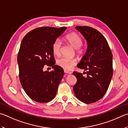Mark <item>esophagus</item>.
<instances>
[{"mask_svg":"<svg viewBox=\"0 0 128 128\" xmlns=\"http://www.w3.org/2000/svg\"><path fill=\"white\" fill-rule=\"evenodd\" d=\"M64 73H66V74H72V72H70V71H69V70H65L64 69Z\"/></svg>","mask_w":128,"mask_h":128,"instance_id":"esophagus-1","label":"esophagus"}]
</instances>
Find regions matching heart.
I'll return each mask as SVG.
<instances>
[{
    "instance_id": "1",
    "label": "heart",
    "mask_w": 128,
    "mask_h": 128,
    "mask_svg": "<svg viewBox=\"0 0 128 128\" xmlns=\"http://www.w3.org/2000/svg\"><path fill=\"white\" fill-rule=\"evenodd\" d=\"M64 40L75 48L76 52L79 55H82L84 52V48L82 45L83 40L81 37L76 33H71L65 37ZM62 50V42L59 39L55 40L52 45V51L55 55H59ZM76 60L75 58L61 57L56 61V64L65 70H70L76 64Z\"/></svg>"
}]
</instances>
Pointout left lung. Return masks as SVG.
<instances>
[{"label": "left lung", "instance_id": "obj_1", "mask_svg": "<svg viewBox=\"0 0 128 128\" xmlns=\"http://www.w3.org/2000/svg\"><path fill=\"white\" fill-rule=\"evenodd\" d=\"M87 42V50L79 68L86 70L87 76L74 72L77 81L73 86L76 98L85 104H91L102 98L108 90L113 74L112 54L105 38L94 28L76 26Z\"/></svg>", "mask_w": 128, "mask_h": 128}]
</instances>
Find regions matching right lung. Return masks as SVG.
<instances>
[{"instance_id":"1","label":"right lung","mask_w":128,"mask_h":128,"mask_svg":"<svg viewBox=\"0 0 128 128\" xmlns=\"http://www.w3.org/2000/svg\"><path fill=\"white\" fill-rule=\"evenodd\" d=\"M66 29V27H38L28 32L21 42L17 56L20 82L34 101L48 102L56 96L64 70L55 65L52 45ZM45 64L54 70L44 72Z\"/></svg>"}]
</instances>
